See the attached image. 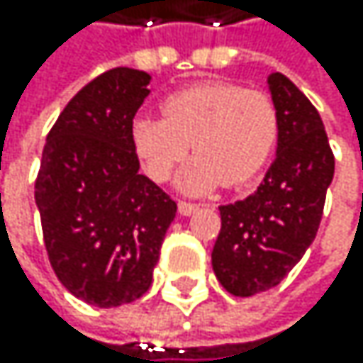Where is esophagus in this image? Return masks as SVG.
<instances>
[{"label": "esophagus", "mask_w": 363, "mask_h": 363, "mask_svg": "<svg viewBox=\"0 0 363 363\" xmlns=\"http://www.w3.org/2000/svg\"><path fill=\"white\" fill-rule=\"evenodd\" d=\"M198 208L196 202H187V200H178V213L180 216H191L194 211Z\"/></svg>", "instance_id": "1"}]
</instances>
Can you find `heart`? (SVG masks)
Returning a JSON list of instances; mask_svg holds the SVG:
<instances>
[{
  "label": "heart",
  "instance_id": "heart-1",
  "mask_svg": "<svg viewBox=\"0 0 363 363\" xmlns=\"http://www.w3.org/2000/svg\"><path fill=\"white\" fill-rule=\"evenodd\" d=\"M163 117L133 121V145L157 183L172 176L194 145L196 159L180 174L185 191H206L252 180L279 143L281 117L272 95L235 82H200L167 95Z\"/></svg>",
  "mask_w": 363,
  "mask_h": 363
}]
</instances>
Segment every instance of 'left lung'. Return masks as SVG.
I'll return each instance as SVG.
<instances>
[{
    "mask_svg": "<svg viewBox=\"0 0 363 363\" xmlns=\"http://www.w3.org/2000/svg\"><path fill=\"white\" fill-rule=\"evenodd\" d=\"M279 106V152L257 191L220 206L211 263L233 296L277 287L303 259L318 233L335 157L325 123L305 93L283 74L270 76Z\"/></svg>",
    "mask_w": 363,
    "mask_h": 363,
    "instance_id": "obj_1",
    "label": "left lung"
}]
</instances>
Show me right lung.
<instances>
[{"label":"right lung","mask_w":363,"mask_h":363,"mask_svg":"<svg viewBox=\"0 0 363 363\" xmlns=\"http://www.w3.org/2000/svg\"><path fill=\"white\" fill-rule=\"evenodd\" d=\"M150 76L115 67L84 84L52 126L34 183L58 281L95 307L141 298L152 285L176 202L139 174L133 119Z\"/></svg>","instance_id":"add662e5"}]
</instances>
